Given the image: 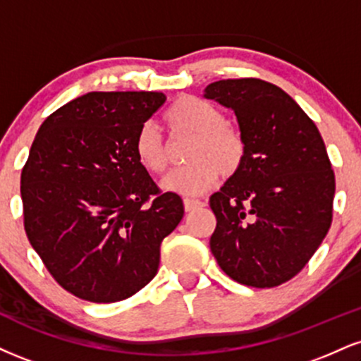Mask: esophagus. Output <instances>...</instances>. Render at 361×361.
<instances>
[{
    "mask_svg": "<svg viewBox=\"0 0 361 361\" xmlns=\"http://www.w3.org/2000/svg\"><path fill=\"white\" fill-rule=\"evenodd\" d=\"M183 207H185V212H193L195 208H200V207H203V203L200 202V200L185 198V200H183Z\"/></svg>",
    "mask_w": 361,
    "mask_h": 361,
    "instance_id": "34e87169",
    "label": "esophagus"
}]
</instances>
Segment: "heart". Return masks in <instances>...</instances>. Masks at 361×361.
<instances>
[{
  "label": "heart",
  "instance_id": "heart-1",
  "mask_svg": "<svg viewBox=\"0 0 361 361\" xmlns=\"http://www.w3.org/2000/svg\"><path fill=\"white\" fill-rule=\"evenodd\" d=\"M169 128L195 136L190 146L188 164L163 180V188L183 195H198L215 183L220 173L230 176L245 158L244 137L225 123L222 112L197 97H180L166 112ZM134 153L146 171L159 175L168 166L166 149L154 124L146 123L137 131Z\"/></svg>",
  "mask_w": 361,
  "mask_h": 361
}]
</instances>
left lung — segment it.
I'll return each mask as SVG.
<instances>
[{
	"mask_svg": "<svg viewBox=\"0 0 361 361\" xmlns=\"http://www.w3.org/2000/svg\"><path fill=\"white\" fill-rule=\"evenodd\" d=\"M203 97L235 112L245 142L242 166L210 197L212 254L233 281L274 288L306 266L331 225L326 146L298 102L266 80H219Z\"/></svg>",
	"mask_w": 361,
	"mask_h": 361,
	"instance_id": "left-lung-1",
	"label": "left lung"
}]
</instances>
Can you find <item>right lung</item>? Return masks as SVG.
<instances>
[{
    "label": "right lung",
    "instance_id": "obj_1",
    "mask_svg": "<svg viewBox=\"0 0 361 361\" xmlns=\"http://www.w3.org/2000/svg\"><path fill=\"white\" fill-rule=\"evenodd\" d=\"M163 92H89L47 117L21 171L25 232L54 276L90 302L131 298L158 272L185 214L159 193L134 141Z\"/></svg>",
    "mask_w": 361,
    "mask_h": 361
}]
</instances>
